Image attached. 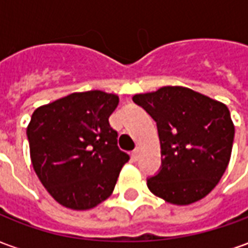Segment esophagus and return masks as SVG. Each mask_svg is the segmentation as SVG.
I'll use <instances>...</instances> for the list:
<instances>
[{"mask_svg": "<svg viewBox=\"0 0 248 248\" xmlns=\"http://www.w3.org/2000/svg\"><path fill=\"white\" fill-rule=\"evenodd\" d=\"M140 147H137V149L133 151V154H131L133 159H134V161H138V159H140Z\"/></svg>", "mask_w": 248, "mask_h": 248, "instance_id": "1", "label": "esophagus"}]
</instances>
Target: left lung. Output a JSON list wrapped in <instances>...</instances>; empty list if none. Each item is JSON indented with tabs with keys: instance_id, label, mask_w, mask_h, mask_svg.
I'll return each instance as SVG.
<instances>
[{
	"instance_id": "1",
	"label": "left lung",
	"mask_w": 248,
	"mask_h": 248,
	"mask_svg": "<svg viewBox=\"0 0 248 248\" xmlns=\"http://www.w3.org/2000/svg\"><path fill=\"white\" fill-rule=\"evenodd\" d=\"M134 102L155 119L162 169L147 187L163 201L186 206L213 191L229 166L235 127L229 108L183 86L135 94Z\"/></svg>"
}]
</instances>
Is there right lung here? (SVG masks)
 <instances>
[{"label":"right lung","mask_w":248,"mask_h":248,"mask_svg":"<svg viewBox=\"0 0 248 248\" xmlns=\"http://www.w3.org/2000/svg\"><path fill=\"white\" fill-rule=\"evenodd\" d=\"M119 97L73 93L34 110L26 134L30 159L47 192L63 207L85 211L111 194L130 156L117 146L108 117Z\"/></svg>","instance_id":"obj_1"}]
</instances>
